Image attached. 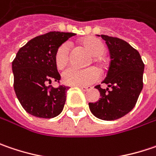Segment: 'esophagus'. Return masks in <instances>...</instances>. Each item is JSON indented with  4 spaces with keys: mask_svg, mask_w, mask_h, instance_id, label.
<instances>
[{
    "mask_svg": "<svg viewBox=\"0 0 156 156\" xmlns=\"http://www.w3.org/2000/svg\"><path fill=\"white\" fill-rule=\"evenodd\" d=\"M78 88H80L81 90H82L83 91H87L91 89V87H89V86H78Z\"/></svg>",
    "mask_w": 156,
    "mask_h": 156,
    "instance_id": "esophagus-1",
    "label": "esophagus"
}]
</instances>
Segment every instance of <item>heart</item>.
<instances>
[{"mask_svg":"<svg viewBox=\"0 0 156 156\" xmlns=\"http://www.w3.org/2000/svg\"><path fill=\"white\" fill-rule=\"evenodd\" d=\"M84 45L89 49L94 60L100 62V56L104 54L105 51V44L101 40L96 37H86L83 40ZM70 44L68 42L63 43L58 46L55 52L54 60L58 68H63L68 63L69 60ZM100 78V72L96 67H89L85 69H79L76 67H69L62 74V80L64 83L72 86H86L98 82Z\"/></svg>","mask_w":156,"mask_h":156,"instance_id":"1","label":"heart"}]
</instances>
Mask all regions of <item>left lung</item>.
<instances>
[{"label":"left lung","instance_id":"1","mask_svg":"<svg viewBox=\"0 0 156 156\" xmlns=\"http://www.w3.org/2000/svg\"><path fill=\"white\" fill-rule=\"evenodd\" d=\"M107 44L111 62L103 83L95 88L100 92V99L89 103L92 114L103 120L119 119L135 106L143 88L144 63L136 49L116 37L101 35Z\"/></svg>","mask_w":156,"mask_h":156}]
</instances>
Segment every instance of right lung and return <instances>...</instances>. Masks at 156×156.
<instances>
[{
	"label": "right lung",
	"mask_w": 156,
	"mask_h": 156,
	"mask_svg": "<svg viewBox=\"0 0 156 156\" xmlns=\"http://www.w3.org/2000/svg\"><path fill=\"white\" fill-rule=\"evenodd\" d=\"M74 33L51 31L30 40L17 51L12 62L14 90L23 108L30 115L51 119L62 112L69 87L53 88L59 82L54 56L59 45Z\"/></svg>",
	"instance_id": "right-lung-1"
}]
</instances>
